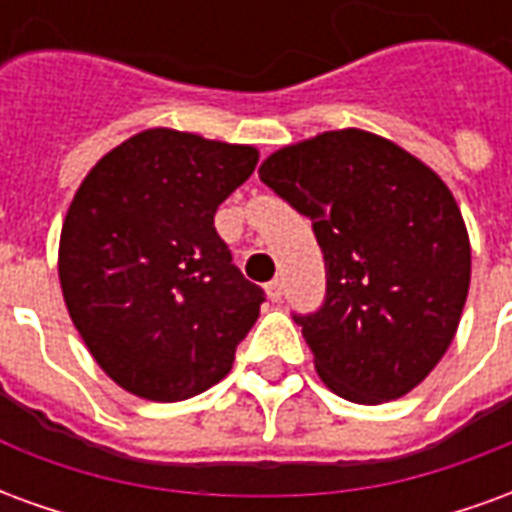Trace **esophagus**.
<instances>
[{
	"instance_id": "1",
	"label": "esophagus",
	"mask_w": 512,
	"mask_h": 512,
	"mask_svg": "<svg viewBox=\"0 0 512 512\" xmlns=\"http://www.w3.org/2000/svg\"><path fill=\"white\" fill-rule=\"evenodd\" d=\"M266 293L271 301H279L282 299V293H285V285H282V279H271L266 285Z\"/></svg>"
}]
</instances>
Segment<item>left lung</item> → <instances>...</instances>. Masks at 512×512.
Listing matches in <instances>:
<instances>
[{
  "mask_svg": "<svg viewBox=\"0 0 512 512\" xmlns=\"http://www.w3.org/2000/svg\"><path fill=\"white\" fill-rule=\"evenodd\" d=\"M260 180L312 219L326 260L323 307L293 315L323 384L362 406L422 384L458 332L472 277L447 183L359 128L282 147Z\"/></svg>",
  "mask_w": 512,
  "mask_h": 512,
  "instance_id": "1",
  "label": "left lung"
}]
</instances>
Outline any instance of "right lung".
Segmentation results:
<instances>
[{"label":"right lung","mask_w":512,"mask_h":512,"mask_svg":"<svg viewBox=\"0 0 512 512\" xmlns=\"http://www.w3.org/2000/svg\"><path fill=\"white\" fill-rule=\"evenodd\" d=\"M255 164L252 145L147 128L73 194L60 235L65 307L131 395L175 403L230 373L266 296L238 271L213 216Z\"/></svg>","instance_id":"add662e5"}]
</instances>
